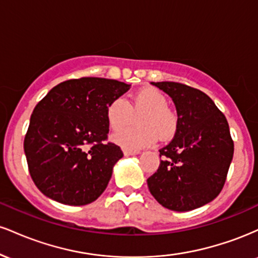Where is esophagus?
<instances>
[{"label":"esophagus","instance_id":"obj_1","mask_svg":"<svg viewBox=\"0 0 258 258\" xmlns=\"http://www.w3.org/2000/svg\"><path fill=\"white\" fill-rule=\"evenodd\" d=\"M141 152L139 150H131V149H125L123 150V154H125V156H131V155H137Z\"/></svg>","mask_w":258,"mask_h":258}]
</instances>
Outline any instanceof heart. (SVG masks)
<instances>
[{"label": "heart", "mask_w": 258, "mask_h": 258, "mask_svg": "<svg viewBox=\"0 0 258 258\" xmlns=\"http://www.w3.org/2000/svg\"><path fill=\"white\" fill-rule=\"evenodd\" d=\"M132 112L142 113L140 127L121 130L112 136L115 143L126 149H142L152 146L159 137L166 141L176 133L177 116L168 109L166 97L155 88L141 90L128 103L123 98L111 100L105 111L109 127L114 131L123 128L131 122Z\"/></svg>", "instance_id": "1"}]
</instances>
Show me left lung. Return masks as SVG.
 Returning a JSON list of instances; mask_svg holds the SVG:
<instances>
[{
  "label": "left lung",
  "instance_id": "8db88e82",
  "mask_svg": "<svg viewBox=\"0 0 258 258\" xmlns=\"http://www.w3.org/2000/svg\"><path fill=\"white\" fill-rule=\"evenodd\" d=\"M167 93L177 109V130L159 150L160 166L147 179L156 201L172 211H190L221 193L234 154L226 116L214 100L178 82H152Z\"/></svg>",
  "mask_w": 258,
  "mask_h": 258
}]
</instances>
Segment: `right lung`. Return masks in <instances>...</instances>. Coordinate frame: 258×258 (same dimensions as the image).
<instances>
[{"instance_id":"1","label":"right lung","mask_w":258,"mask_h":258,"mask_svg":"<svg viewBox=\"0 0 258 258\" xmlns=\"http://www.w3.org/2000/svg\"><path fill=\"white\" fill-rule=\"evenodd\" d=\"M125 82L81 78L61 82L43 97L24 139L29 172L46 197L65 205L97 200L123 154L106 142V106L130 90Z\"/></svg>"}]
</instances>
